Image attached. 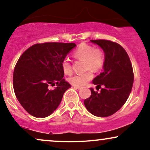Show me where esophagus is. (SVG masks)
Returning a JSON list of instances; mask_svg holds the SVG:
<instances>
[{
  "instance_id": "1",
  "label": "esophagus",
  "mask_w": 150,
  "mask_h": 150,
  "mask_svg": "<svg viewBox=\"0 0 150 150\" xmlns=\"http://www.w3.org/2000/svg\"><path fill=\"white\" fill-rule=\"evenodd\" d=\"M73 88L75 89H80L81 87H77V86H74Z\"/></svg>"
}]
</instances>
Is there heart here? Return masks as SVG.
<instances>
[{"label":"heart","mask_w":150,"mask_h":150,"mask_svg":"<svg viewBox=\"0 0 150 150\" xmlns=\"http://www.w3.org/2000/svg\"><path fill=\"white\" fill-rule=\"evenodd\" d=\"M73 55L76 59L83 60L85 61V70L89 71L70 77L69 82L72 85L77 87L85 86L93 78L92 70L99 71L104 67L106 60L104 52L100 48H94L89 44H82L75 50ZM61 66L63 73L65 75H70L72 73L73 69L69 60L67 58L63 60Z\"/></svg>","instance_id":"1"}]
</instances>
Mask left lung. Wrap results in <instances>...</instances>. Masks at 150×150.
Listing matches in <instances>:
<instances>
[{
	"label": "left lung",
	"instance_id": "obj_1",
	"mask_svg": "<svg viewBox=\"0 0 150 150\" xmlns=\"http://www.w3.org/2000/svg\"><path fill=\"white\" fill-rule=\"evenodd\" d=\"M90 41L105 53L104 71L92 81L99 89L104 87L99 92L90 88L91 96L84 104L92 114L107 117L118 111L128 99L133 85V70L128 53L118 43L104 39Z\"/></svg>",
	"mask_w": 150,
	"mask_h": 150
}]
</instances>
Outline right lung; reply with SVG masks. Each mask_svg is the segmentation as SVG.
Here are the masks:
<instances>
[{
    "label": "right lung",
    "mask_w": 150,
    "mask_h": 150,
    "mask_svg": "<svg viewBox=\"0 0 150 150\" xmlns=\"http://www.w3.org/2000/svg\"><path fill=\"white\" fill-rule=\"evenodd\" d=\"M75 43L46 42L30 46L22 54L13 73V88L26 111L36 118L51 115L71 85L63 78L62 61ZM57 86L50 90L49 86Z\"/></svg>",
    "instance_id": "right-lung-1"
}]
</instances>
